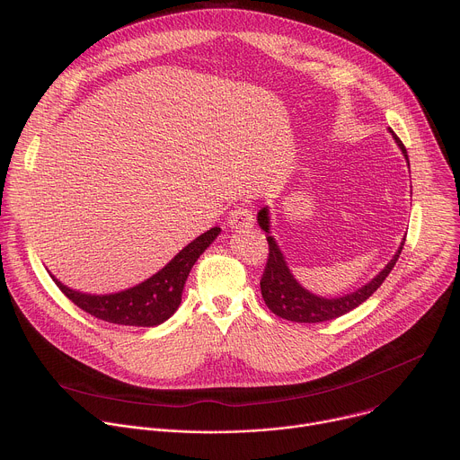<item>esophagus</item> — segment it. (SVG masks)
Instances as JSON below:
<instances>
[{
    "label": "esophagus",
    "mask_w": 460,
    "mask_h": 460,
    "mask_svg": "<svg viewBox=\"0 0 460 460\" xmlns=\"http://www.w3.org/2000/svg\"><path fill=\"white\" fill-rule=\"evenodd\" d=\"M252 211L245 206V204H238L233 208V211L229 213V226L233 229H243V227H251L252 226Z\"/></svg>",
    "instance_id": "obj_1"
}]
</instances>
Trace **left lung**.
<instances>
[{
  "label": "left lung",
  "instance_id": "1",
  "mask_svg": "<svg viewBox=\"0 0 460 460\" xmlns=\"http://www.w3.org/2000/svg\"><path fill=\"white\" fill-rule=\"evenodd\" d=\"M391 135L395 137L399 147L402 149V153L408 160V151H406L404 144L399 140V137L395 133H393V130H391ZM258 224L266 233H270V217H268L266 208L258 213ZM266 238H268V245H270V254H268L264 275H261V280H260L261 296H264L266 305L277 316H280L284 320H291V322H300V323H316V322L333 320V318L342 316V314L349 313L351 309L358 307L382 286V282L387 279L391 270L395 268L397 260L401 256V251L404 247V242H402L397 254L393 256L387 261V266L364 288L357 289L355 293L339 296V298H323V296H316V295L309 293L293 279L275 238L270 234H266Z\"/></svg>",
  "mask_w": 460,
  "mask_h": 460
}]
</instances>
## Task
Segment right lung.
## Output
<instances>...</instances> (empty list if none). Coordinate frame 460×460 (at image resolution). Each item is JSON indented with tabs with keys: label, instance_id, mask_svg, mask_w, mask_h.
I'll use <instances>...</instances> for the list:
<instances>
[{
	"label": "right lung",
	"instance_id": "right-lung-1",
	"mask_svg": "<svg viewBox=\"0 0 460 460\" xmlns=\"http://www.w3.org/2000/svg\"><path fill=\"white\" fill-rule=\"evenodd\" d=\"M218 233L220 227H213L208 233L200 234L189 245H185L162 271L138 284L137 288L125 289L121 293L85 295L65 288L54 277L52 280L65 296L98 320L118 325H158L178 309L190 268L218 236Z\"/></svg>",
	"mask_w": 460,
	"mask_h": 460
}]
</instances>
